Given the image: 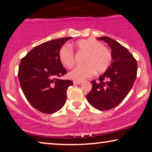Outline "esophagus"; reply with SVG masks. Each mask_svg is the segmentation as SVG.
Instances as JSON below:
<instances>
[{"mask_svg": "<svg viewBox=\"0 0 152 152\" xmlns=\"http://www.w3.org/2000/svg\"><path fill=\"white\" fill-rule=\"evenodd\" d=\"M73 82H74V84H81L82 82L79 81V80H74Z\"/></svg>", "mask_w": 152, "mask_h": 152, "instance_id": "1", "label": "esophagus"}]
</instances>
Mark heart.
Segmentation results:
<instances>
[{"instance_id": "1", "label": "heart", "mask_w": 152, "mask_h": 152, "mask_svg": "<svg viewBox=\"0 0 152 152\" xmlns=\"http://www.w3.org/2000/svg\"><path fill=\"white\" fill-rule=\"evenodd\" d=\"M75 45L79 51L86 53V55L84 60V65L76 67L69 73L70 78L83 80L93 76L95 72L101 74L109 69L112 55L109 49L102 45L101 42L94 38H88L78 40ZM58 56L60 62L66 68H72L75 64L74 52L68 45L61 46Z\"/></svg>"}]
</instances>
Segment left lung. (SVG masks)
Returning <instances> with one entry per match:
<instances>
[{"label": "left lung", "instance_id": "8db88e82", "mask_svg": "<svg viewBox=\"0 0 152 152\" xmlns=\"http://www.w3.org/2000/svg\"><path fill=\"white\" fill-rule=\"evenodd\" d=\"M97 39L111 48L113 61L98 82L91 81L92 87L86 99L95 109L107 110L117 107L130 92L137 77V64L127 49L115 40L108 37Z\"/></svg>", "mask_w": 152, "mask_h": 152}]
</instances>
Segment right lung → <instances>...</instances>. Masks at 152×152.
I'll use <instances>...</instances> for the list:
<instances>
[{
  "instance_id": "add662e5",
  "label": "right lung",
  "mask_w": 152,
  "mask_h": 152,
  "mask_svg": "<svg viewBox=\"0 0 152 152\" xmlns=\"http://www.w3.org/2000/svg\"><path fill=\"white\" fill-rule=\"evenodd\" d=\"M72 37L60 38L35 46L20 60L18 78L28 102L39 111L52 114L61 109L67 98L69 80H60L67 73L59 60V50Z\"/></svg>"
}]
</instances>
